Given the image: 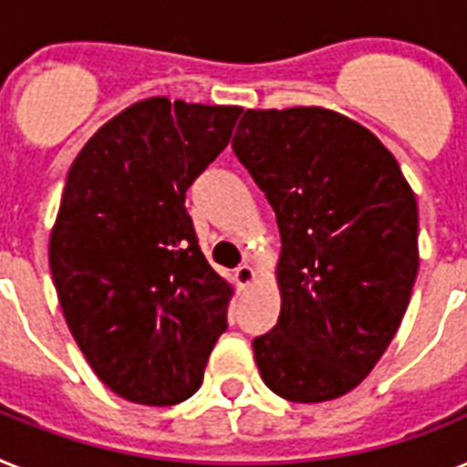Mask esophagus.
Masks as SVG:
<instances>
[{
    "label": "esophagus",
    "mask_w": 467,
    "mask_h": 467,
    "mask_svg": "<svg viewBox=\"0 0 467 467\" xmlns=\"http://www.w3.org/2000/svg\"><path fill=\"white\" fill-rule=\"evenodd\" d=\"M234 279H236L238 286H248V284H253V279H255V269L250 267V265H241V267H236V272H234Z\"/></svg>",
    "instance_id": "1"
}]
</instances>
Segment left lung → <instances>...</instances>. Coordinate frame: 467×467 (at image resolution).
Returning <instances> with one entry per match:
<instances>
[{
    "label": "left lung",
    "instance_id": "obj_1",
    "mask_svg": "<svg viewBox=\"0 0 467 467\" xmlns=\"http://www.w3.org/2000/svg\"><path fill=\"white\" fill-rule=\"evenodd\" d=\"M234 155L276 214V325L253 338L276 396L348 394L391 344L418 276V202L360 123L319 107L248 109Z\"/></svg>",
    "mask_w": 467,
    "mask_h": 467
}]
</instances>
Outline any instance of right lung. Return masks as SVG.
<instances>
[{
  "instance_id": "1",
  "label": "right lung",
  "mask_w": 467,
  "mask_h": 467,
  "mask_svg": "<svg viewBox=\"0 0 467 467\" xmlns=\"http://www.w3.org/2000/svg\"><path fill=\"white\" fill-rule=\"evenodd\" d=\"M241 107L152 98L68 169L49 269L73 338L121 399L173 406L202 384L231 288L210 267L186 192L229 145Z\"/></svg>"
}]
</instances>
